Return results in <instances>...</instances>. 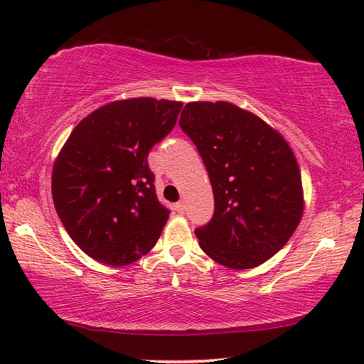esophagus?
<instances>
[{
	"label": "esophagus",
	"mask_w": 364,
	"mask_h": 364,
	"mask_svg": "<svg viewBox=\"0 0 364 364\" xmlns=\"http://www.w3.org/2000/svg\"><path fill=\"white\" fill-rule=\"evenodd\" d=\"M175 210L178 213H184V202H178V204L175 205Z\"/></svg>",
	"instance_id": "esophagus-1"
}]
</instances>
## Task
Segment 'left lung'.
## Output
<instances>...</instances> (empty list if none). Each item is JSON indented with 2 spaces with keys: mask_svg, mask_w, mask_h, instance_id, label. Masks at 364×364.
Instances as JSON below:
<instances>
[{
  "mask_svg": "<svg viewBox=\"0 0 364 364\" xmlns=\"http://www.w3.org/2000/svg\"><path fill=\"white\" fill-rule=\"evenodd\" d=\"M180 127L213 189V217L196 230L200 249L232 269L258 267L278 254L304 213L300 168L287 141L226 101L188 102Z\"/></svg>",
  "mask_w": 364,
  "mask_h": 364,
  "instance_id": "8db88e82",
  "label": "left lung"
}]
</instances>
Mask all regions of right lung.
<instances>
[{"label": "right lung", "mask_w": 364, "mask_h": 364, "mask_svg": "<svg viewBox=\"0 0 364 364\" xmlns=\"http://www.w3.org/2000/svg\"><path fill=\"white\" fill-rule=\"evenodd\" d=\"M181 107L154 97L114 101L73 128L51 189L65 231L88 257L125 267L159 241L170 210L157 199L147 156L173 130Z\"/></svg>", "instance_id": "obj_1"}]
</instances>
